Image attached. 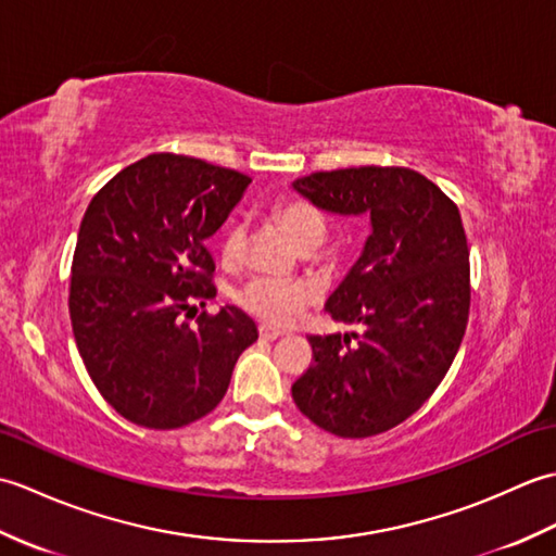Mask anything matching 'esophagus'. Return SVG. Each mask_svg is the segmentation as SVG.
Wrapping results in <instances>:
<instances>
[{
  "label": "esophagus",
  "instance_id": "34e87169",
  "mask_svg": "<svg viewBox=\"0 0 556 556\" xmlns=\"http://www.w3.org/2000/svg\"><path fill=\"white\" fill-rule=\"evenodd\" d=\"M257 332H260V339H265V341H275L285 334L279 327H271V325H260Z\"/></svg>",
  "mask_w": 556,
  "mask_h": 556
}]
</instances>
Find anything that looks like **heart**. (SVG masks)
Masks as SVG:
<instances>
[{"label":"heart","mask_w":556,"mask_h":556,"mask_svg":"<svg viewBox=\"0 0 556 556\" xmlns=\"http://www.w3.org/2000/svg\"><path fill=\"white\" fill-rule=\"evenodd\" d=\"M281 227L301 248L308 243H320L325 236V222L311 203L305 200H285L275 210ZM248 233L241 222H229L222 231L219 255L224 265H239L245 253ZM320 296L313 281L305 279H275V277H255L239 291V303L243 308L260 317L267 325H291L296 323L311 303Z\"/></svg>","instance_id":"b5f03b06"}]
</instances>
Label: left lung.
<instances>
[{"label": "left lung", "mask_w": 556, "mask_h": 556, "mask_svg": "<svg viewBox=\"0 0 556 556\" xmlns=\"http://www.w3.org/2000/svg\"><path fill=\"white\" fill-rule=\"evenodd\" d=\"M293 188L334 215H368L370 236L325 303L361 334L311 337L313 363L291 396L337 437L387 432L432 396L466 334L470 265L458 207L406 167L315 172Z\"/></svg>", "instance_id": "left-lung-1"}]
</instances>
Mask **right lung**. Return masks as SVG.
I'll list each match as a JSON object with an SVG mask.
<instances>
[{"instance_id": "obj_1", "label": "right lung", "mask_w": 556, "mask_h": 556, "mask_svg": "<svg viewBox=\"0 0 556 556\" xmlns=\"http://www.w3.org/2000/svg\"><path fill=\"white\" fill-rule=\"evenodd\" d=\"M248 184L241 172L155 152L90 200L71 265V327L92 384L126 420L174 430L207 416L257 339L236 305L184 320L217 296L207 239Z\"/></svg>"}]
</instances>
